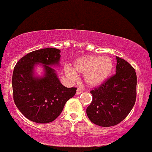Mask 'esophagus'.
I'll return each instance as SVG.
<instances>
[{"mask_svg": "<svg viewBox=\"0 0 152 152\" xmlns=\"http://www.w3.org/2000/svg\"><path fill=\"white\" fill-rule=\"evenodd\" d=\"M83 92V90H81V89H77L76 90V94H80Z\"/></svg>", "mask_w": 152, "mask_h": 152, "instance_id": "obj_1", "label": "esophagus"}]
</instances>
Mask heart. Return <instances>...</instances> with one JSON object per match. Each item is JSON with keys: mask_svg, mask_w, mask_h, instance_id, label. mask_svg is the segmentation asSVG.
<instances>
[{"mask_svg": "<svg viewBox=\"0 0 152 152\" xmlns=\"http://www.w3.org/2000/svg\"><path fill=\"white\" fill-rule=\"evenodd\" d=\"M114 64L111 58L107 56H85L78 58L71 68L66 69V74L71 79L76 78V73L84 74V79L90 87L99 86L107 79L113 71Z\"/></svg>", "mask_w": 152, "mask_h": 152, "instance_id": "b5f03b06", "label": "heart"}]
</instances>
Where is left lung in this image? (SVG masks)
<instances>
[{"label":"left lung","instance_id":"8db88e82","mask_svg":"<svg viewBox=\"0 0 152 152\" xmlns=\"http://www.w3.org/2000/svg\"><path fill=\"white\" fill-rule=\"evenodd\" d=\"M115 74L90 91L92 101L86 108L90 121L102 127H110L123 121L134 106L137 77L133 67L116 57Z\"/></svg>","mask_w":152,"mask_h":152}]
</instances>
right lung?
<instances>
[{"label":"right lung","mask_w":152,"mask_h":152,"mask_svg":"<svg viewBox=\"0 0 152 152\" xmlns=\"http://www.w3.org/2000/svg\"><path fill=\"white\" fill-rule=\"evenodd\" d=\"M60 52L56 48H45L28 53L18 61L12 76L14 101L27 119L38 123H48L56 119L65 104L76 92V87L67 88L60 82L52 65L59 63ZM43 65L45 76L36 78L34 67Z\"/></svg>","instance_id":"right-lung-1"}]
</instances>
